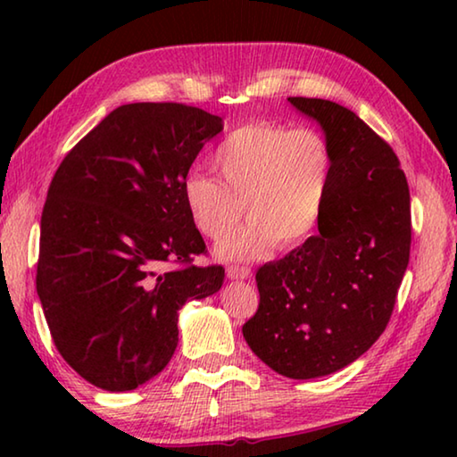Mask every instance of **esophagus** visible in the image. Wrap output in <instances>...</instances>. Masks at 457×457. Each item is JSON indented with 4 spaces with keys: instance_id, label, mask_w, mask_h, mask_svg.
Wrapping results in <instances>:
<instances>
[{
    "instance_id": "1",
    "label": "esophagus",
    "mask_w": 457,
    "mask_h": 457,
    "mask_svg": "<svg viewBox=\"0 0 457 457\" xmlns=\"http://www.w3.org/2000/svg\"><path fill=\"white\" fill-rule=\"evenodd\" d=\"M226 274L229 280H247V278L252 276V270L245 268V266H229L226 270Z\"/></svg>"
}]
</instances>
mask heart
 Listing matches in <instances>:
<instances>
[{
  "label": "heart",
  "instance_id": "obj_1",
  "mask_svg": "<svg viewBox=\"0 0 457 457\" xmlns=\"http://www.w3.org/2000/svg\"><path fill=\"white\" fill-rule=\"evenodd\" d=\"M215 179L189 173L183 201L195 228L220 242L245 215L252 221L218 247L221 260H253L278 245L294 250L319 229L332 183V153L320 130L274 120L239 125L213 153Z\"/></svg>",
  "mask_w": 457,
  "mask_h": 457
}]
</instances>
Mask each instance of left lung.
I'll return each mask as SVG.
<instances>
[{"label": "left lung", "instance_id": "left-lung-1", "mask_svg": "<svg viewBox=\"0 0 457 457\" xmlns=\"http://www.w3.org/2000/svg\"><path fill=\"white\" fill-rule=\"evenodd\" d=\"M288 103L328 141L330 195L319 234L258 270L260 306L242 332L278 375L316 378L383 335L409 264L411 205L397 154L357 114L322 98Z\"/></svg>", "mask_w": 457, "mask_h": 457}]
</instances>
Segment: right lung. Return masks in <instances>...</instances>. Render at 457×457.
I'll list each match as a JSON object with an SVG mask.
<instances>
[{
    "instance_id": "obj_1",
    "label": "right lung",
    "mask_w": 457,
    "mask_h": 457,
    "mask_svg": "<svg viewBox=\"0 0 457 457\" xmlns=\"http://www.w3.org/2000/svg\"><path fill=\"white\" fill-rule=\"evenodd\" d=\"M221 130V117L195 106L122 104L54 175L36 288L56 349L100 389L159 375L183 304L221 288V266L191 264L205 242L183 201L189 167ZM171 261L182 268L165 270Z\"/></svg>"
}]
</instances>
